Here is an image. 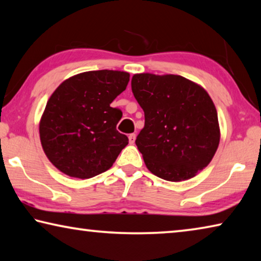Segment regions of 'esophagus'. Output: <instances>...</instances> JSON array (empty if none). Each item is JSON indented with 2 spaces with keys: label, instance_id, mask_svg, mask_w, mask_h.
Wrapping results in <instances>:
<instances>
[{
  "label": "esophagus",
  "instance_id": "1",
  "mask_svg": "<svg viewBox=\"0 0 261 261\" xmlns=\"http://www.w3.org/2000/svg\"><path fill=\"white\" fill-rule=\"evenodd\" d=\"M135 140H136V135H135V134L129 135V141H130V144H135Z\"/></svg>",
  "mask_w": 261,
  "mask_h": 261
}]
</instances>
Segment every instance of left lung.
I'll return each instance as SVG.
<instances>
[{"label":"left lung","mask_w":261,"mask_h":261,"mask_svg":"<svg viewBox=\"0 0 261 261\" xmlns=\"http://www.w3.org/2000/svg\"><path fill=\"white\" fill-rule=\"evenodd\" d=\"M132 93L144 110L136 145L147 169L180 182L208 166L220 143L218 113L200 85L177 74L137 73Z\"/></svg>","instance_id":"left-lung-1"}]
</instances>
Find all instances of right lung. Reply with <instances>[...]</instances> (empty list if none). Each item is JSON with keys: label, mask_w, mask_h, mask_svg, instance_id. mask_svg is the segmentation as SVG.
I'll return each mask as SVG.
<instances>
[{"label": "right lung", "mask_w": 261, "mask_h": 261, "mask_svg": "<svg viewBox=\"0 0 261 261\" xmlns=\"http://www.w3.org/2000/svg\"><path fill=\"white\" fill-rule=\"evenodd\" d=\"M130 74L114 70L78 73L47 101L39 134L43 152L62 173L91 178L108 170L129 139L116 130L122 112L110 107Z\"/></svg>", "instance_id": "add662e5"}]
</instances>
